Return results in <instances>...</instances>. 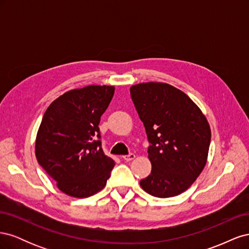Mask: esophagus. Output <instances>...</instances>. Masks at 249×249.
I'll return each instance as SVG.
<instances>
[{
    "instance_id": "34e87169",
    "label": "esophagus",
    "mask_w": 249,
    "mask_h": 249,
    "mask_svg": "<svg viewBox=\"0 0 249 249\" xmlns=\"http://www.w3.org/2000/svg\"><path fill=\"white\" fill-rule=\"evenodd\" d=\"M135 158H136V156H135L134 154H130V155H126V156H123V159L124 161H132L134 160Z\"/></svg>"
}]
</instances>
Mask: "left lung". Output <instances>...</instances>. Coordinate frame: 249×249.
Wrapping results in <instances>:
<instances>
[{"label": "left lung", "mask_w": 249, "mask_h": 249, "mask_svg": "<svg viewBox=\"0 0 249 249\" xmlns=\"http://www.w3.org/2000/svg\"><path fill=\"white\" fill-rule=\"evenodd\" d=\"M130 91L150 143L152 172L140 180V186L156 197L177 196L206 166L210 124L189 96L167 83H140Z\"/></svg>", "instance_id": "8db88e82"}]
</instances>
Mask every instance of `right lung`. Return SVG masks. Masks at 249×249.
Segmentation results:
<instances>
[{
  "instance_id": "1",
  "label": "right lung",
  "mask_w": 249,
  "mask_h": 249,
  "mask_svg": "<svg viewBox=\"0 0 249 249\" xmlns=\"http://www.w3.org/2000/svg\"><path fill=\"white\" fill-rule=\"evenodd\" d=\"M114 90L107 85L70 90L43 114L35 140L36 159L70 196L85 198L101 191L114 167L99 139L101 116Z\"/></svg>"
}]
</instances>
